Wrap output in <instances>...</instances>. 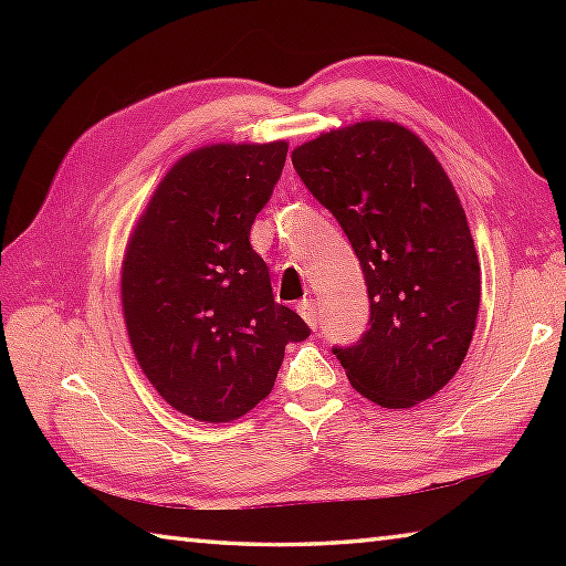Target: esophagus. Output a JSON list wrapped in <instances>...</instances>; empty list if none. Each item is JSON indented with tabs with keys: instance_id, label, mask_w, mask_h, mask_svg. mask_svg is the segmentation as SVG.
Masks as SVG:
<instances>
[{
	"instance_id": "34e87169",
	"label": "esophagus",
	"mask_w": 566,
	"mask_h": 566,
	"mask_svg": "<svg viewBox=\"0 0 566 566\" xmlns=\"http://www.w3.org/2000/svg\"><path fill=\"white\" fill-rule=\"evenodd\" d=\"M296 308H298V316H302L311 328H316V323H318V308H316L314 298H304V302L298 304Z\"/></svg>"
}]
</instances>
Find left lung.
<instances>
[{
	"instance_id": "8db88e82",
	"label": "left lung",
	"mask_w": 566,
	"mask_h": 566,
	"mask_svg": "<svg viewBox=\"0 0 566 566\" xmlns=\"http://www.w3.org/2000/svg\"><path fill=\"white\" fill-rule=\"evenodd\" d=\"M292 163L363 264L369 328L333 347L353 387L384 408L436 396L464 363L482 274L460 197L436 155L394 122H359L294 148Z\"/></svg>"
}]
</instances>
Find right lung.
Wrapping results in <instances>:
<instances>
[{
    "instance_id": "1",
    "label": "right lung",
    "mask_w": 566,
    "mask_h": 566,
    "mask_svg": "<svg viewBox=\"0 0 566 566\" xmlns=\"http://www.w3.org/2000/svg\"><path fill=\"white\" fill-rule=\"evenodd\" d=\"M290 143H213L155 187L122 262V306L143 375L175 411L231 423L274 387L286 343L308 338L274 302L250 228Z\"/></svg>"
}]
</instances>
